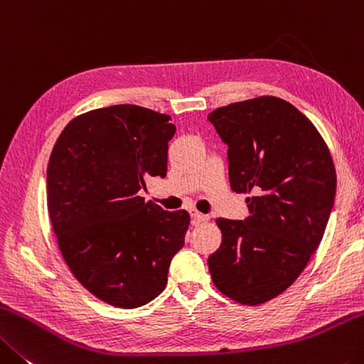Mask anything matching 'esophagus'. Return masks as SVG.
Returning a JSON list of instances; mask_svg holds the SVG:
<instances>
[{
	"label": "esophagus",
	"mask_w": 364,
	"mask_h": 364,
	"mask_svg": "<svg viewBox=\"0 0 364 364\" xmlns=\"http://www.w3.org/2000/svg\"><path fill=\"white\" fill-rule=\"evenodd\" d=\"M190 216H192V219H193V224H201V223H208V221H210V216H208V214L198 213L196 210L190 211Z\"/></svg>",
	"instance_id": "1"
}]
</instances>
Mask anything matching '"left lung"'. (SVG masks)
Wrapping results in <instances>:
<instances>
[{
  "mask_svg": "<svg viewBox=\"0 0 364 364\" xmlns=\"http://www.w3.org/2000/svg\"><path fill=\"white\" fill-rule=\"evenodd\" d=\"M208 119L229 146L230 188L252 193L245 221L216 219L223 242L208 266L221 294L256 306L287 290L318 248L336 168L318 129L285 100L238 101Z\"/></svg>",
  "mask_w": 364,
  "mask_h": 364,
  "instance_id": "8db88e82",
  "label": "left lung"
}]
</instances>
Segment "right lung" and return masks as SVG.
Returning a JSON list of instances; mask_svg holds the SVG:
<instances>
[{
    "label": "right lung",
    "instance_id": "add662e5",
    "mask_svg": "<svg viewBox=\"0 0 364 364\" xmlns=\"http://www.w3.org/2000/svg\"><path fill=\"white\" fill-rule=\"evenodd\" d=\"M171 116L116 105L74 117L53 146L46 200L58 247L74 277L117 308H139L168 284L183 247L186 210L164 211L139 196L166 177Z\"/></svg>",
    "mask_w": 364,
    "mask_h": 364
}]
</instances>
